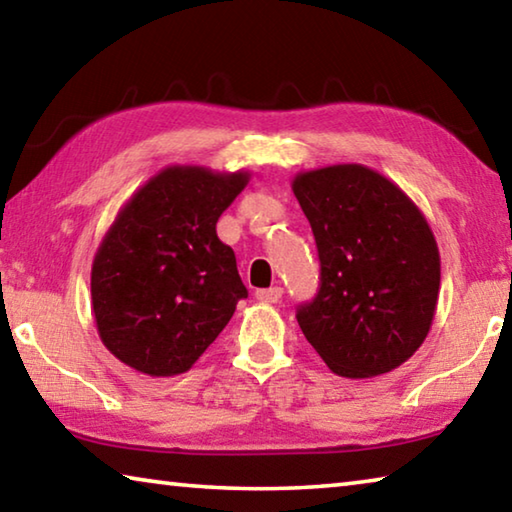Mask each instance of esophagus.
Masks as SVG:
<instances>
[{"instance_id":"34e87169","label":"esophagus","mask_w":512,"mask_h":512,"mask_svg":"<svg viewBox=\"0 0 512 512\" xmlns=\"http://www.w3.org/2000/svg\"><path fill=\"white\" fill-rule=\"evenodd\" d=\"M255 298L259 302H264V305H275L277 300L282 298V289L280 287H271V289H259L255 293Z\"/></svg>"}]
</instances>
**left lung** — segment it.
Listing matches in <instances>:
<instances>
[{
    "mask_svg": "<svg viewBox=\"0 0 512 512\" xmlns=\"http://www.w3.org/2000/svg\"><path fill=\"white\" fill-rule=\"evenodd\" d=\"M320 257V291L298 325L336 375L368 379L409 361L427 339L440 253L427 216L366 164H329L291 180Z\"/></svg>",
    "mask_w": 512,
    "mask_h": 512,
    "instance_id": "obj_1",
    "label": "left lung"
}]
</instances>
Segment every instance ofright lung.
Wrapping results in <instances>:
<instances>
[{"label": "right lung", "instance_id": "add662e5", "mask_svg": "<svg viewBox=\"0 0 512 512\" xmlns=\"http://www.w3.org/2000/svg\"><path fill=\"white\" fill-rule=\"evenodd\" d=\"M250 171L171 164L121 205L92 259V314L110 354L142 375L176 377L248 296L216 221Z\"/></svg>", "mask_w": 512, "mask_h": 512}]
</instances>
